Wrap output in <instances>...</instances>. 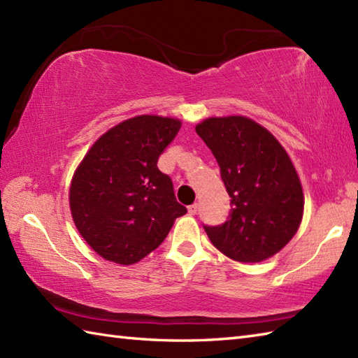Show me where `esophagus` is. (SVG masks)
<instances>
[{
    "label": "esophagus",
    "mask_w": 358,
    "mask_h": 358,
    "mask_svg": "<svg viewBox=\"0 0 358 358\" xmlns=\"http://www.w3.org/2000/svg\"><path fill=\"white\" fill-rule=\"evenodd\" d=\"M196 210H199V204H196V203L191 204V206L187 208V212H189V214H191V215H195Z\"/></svg>",
    "instance_id": "34e87169"
}]
</instances>
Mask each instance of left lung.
Wrapping results in <instances>:
<instances>
[{
  "label": "left lung",
  "mask_w": 358,
  "mask_h": 358,
  "mask_svg": "<svg viewBox=\"0 0 358 358\" xmlns=\"http://www.w3.org/2000/svg\"><path fill=\"white\" fill-rule=\"evenodd\" d=\"M212 150L231 196L223 224H204L220 252L258 263L283 249L301 223L303 191L292 162L269 131L245 117L208 118L195 127Z\"/></svg>",
  "instance_id": "8db88e82"
}]
</instances>
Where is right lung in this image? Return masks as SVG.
<instances>
[{
    "label": "right lung",
    "mask_w": 358,
    "mask_h": 358,
    "mask_svg": "<svg viewBox=\"0 0 358 358\" xmlns=\"http://www.w3.org/2000/svg\"><path fill=\"white\" fill-rule=\"evenodd\" d=\"M180 127L175 118L126 120L100 136L78 166L69 195L72 218L106 260L140 262L187 212L175 199L169 175L157 167Z\"/></svg>",
    "instance_id": "obj_1"
}]
</instances>
